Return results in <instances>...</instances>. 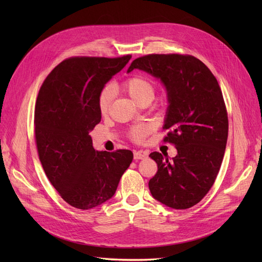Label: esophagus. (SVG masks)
<instances>
[{"label":"esophagus","instance_id":"34e87169","mask_svg":"<svg viewBox=\"0 0 262 262\" xmlns=\"http://www.w3.org/2000/svg\"><path fill=\"white\" fill-rule=\"evenodd\" d=\"M147 157V153L142 152V150H139V152H134V160H144V158Z\"/></svg>","mask_w":262,"mask_h":262}]
</instances>
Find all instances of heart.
I'll list each match as a JSON object with an SVG mask.
<instances>
[{
    "instance_id": "1",
    "label": "heart",
    "mask_w": 262,
    "mask_h": 262,
    "mask_svg": "<svg viewBox=\"0 0 262 262\" xmlns=\"http://www.w3.org/2000/svg\"><path fill=\"white\" fill-rule=\"evenodd\" d=\"M122 90L128 93L129 96L136 101L138 104H142L144 101H152L155 96V86L150 82L148 78L140 75H134L130 78H128L123 84H122ZM113 89L112 87H105L102 89L98 95L97 104L98 109L101 115H106L108 110L112 105L113 100ZM147 134V129L143 125H138L134 126L130 131V137L134 141H142Z\"/></svg>"
}]
</instances>
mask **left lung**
Wrapping results in <instances>:
<instances>
[{
  "label": "left lung",
  "instance_id": "1",
  "mask_svg": "<svg viewBox=\"0 0 262 262\" xmlns=\"http://www.w3.org/2000/svg\"><path fill=\"white\" fill-rule=\"evenodd\" d=\"M134 69L164 84L169 104L164 142L177 148L171 160L149 154L158 168L148 181L149 191L169 208H191L209 192L225 153L228 119L220 85L202 61L188 54L144 55L132 61L128 73Z\"/></svg>",
  "mask_w": 262,
  "mask_h": 262
}]
</instances>
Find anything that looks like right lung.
I'll return each mask as SVG.
<instances>
[{"instance_id": "obj_1", "label": "right lung", "mask_w": 262, "mask_h": 262, "mask_svg": "<svg viewBox=\"0 0 262 262\" xmlns=\"http://www.w3.org/2000/svg\"><path fill=\"white\" fill-rule=\"evenodd\" d=\"M130 59V54L67 59L39 91L35 108L39 160L62 199L76 209L96 208L113 198L133 160L129 149L95 150L90 136L101 119L100 91Z\"/></svg>"}]
</instances>
